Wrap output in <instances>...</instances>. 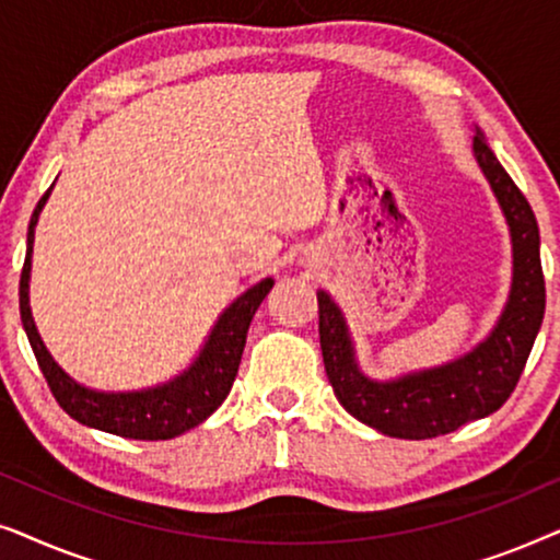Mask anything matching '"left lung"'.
I'll return each mask as SVG.
<instances>
[{"label":"left lung","instance_id":"1","mask_svg":"<svg viewBox=\"0 0 560 560\" xmlns=\"http://www.w3.org/2000/svg\"><path fill=\"white\" fill-rule=\"evenodd\" d=\"M471 152L510 229L512 282L508 303L485 339L466 354L393 380H372L357 362L347 318L326 290H318V334L336 400L359 423L393 439L423 441L492 416L515 389L546 313L540 232L527 198L474 127Z\"/></svg>","mask_w":560,"mask_h":560}]
</instances>
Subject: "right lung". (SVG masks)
<instances>
[{"mask_svg":"<svg viewBox=\"0 0 560 560\" xmlns=\"http://www.w3.org/2000/svg\"><path fill=\"white\" fill-rule=\"evenodd\" d=\"M56 186V183H52ZM52 186L37 201L27 226V255L20 275V316L30 347L35 351L37 364L48 380V387L60 408L79 423L96 431L121 435L135 441H167L203 423L221 402L226 400L240 370L244 343L252 316L275 285L272 278H265L244 290L240 298L221 311L211 334L206 336L201 351L180 374L160 385L127 389V393H106L75 382L60 366L37 334L33 311H30V270H33L35 226L40 211L48 203Z\"/></svg>","mask_w":560,"mask_h":560,"instance_id":"add662e5","label":"right lung"}]
</instances>
